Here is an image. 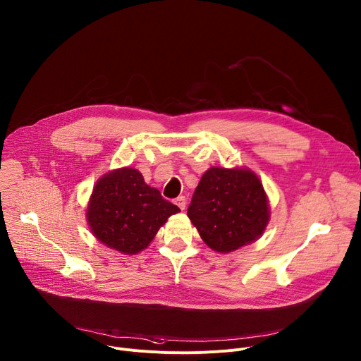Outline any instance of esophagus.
<instances>
[{"label": "esophagus", "mask_w": 361, "mask_h": 361, "mask_svg": "<svg viewBox=\"0 0 361 361\" xmlns=\"http://www.w3.org/2000/svg\"><path fill=\"white\" fill-rule=\"evenodd\" d=\"M176 204H177L181 210H184V209H185V197H184V196H178V197L176 199Z\"/></svg>", "instance_id": "1"}]
</instances>
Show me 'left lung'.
<instances>
[{"label":"left lung","mask_w":361,"mask_h":361,"mask_svg":"<svg viewBox=\"0 0 361 361\" xmlns=\"http://www.w3.org/2000/svg\"><path fill=\"white\" fill-rule=\"evenodd\" d=\"M187 214L212 250L231 252L261 236L269 203L254 173L212 166L196 187Z\"/></svg>","instance_id":"obj_1"}]
</instances>
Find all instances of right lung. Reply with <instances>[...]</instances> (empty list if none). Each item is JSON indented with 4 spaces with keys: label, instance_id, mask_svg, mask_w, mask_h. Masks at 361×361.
<instances>
[{
    "label": "right lung",
    "instance_id": "1",
    "mask_svg": "<svg viewBox=\"0 0 361 361\" xmlns=\"http://www.w3.org/2000/svg\"><path fill=\"white\" fill-rule=\"evenodd\" d=\"M177 212L180 209L143 181L135 168H122L95 184L87 219L100 243L123 254H136Z\"/></svg>",
    "mask_w": 361,
    "mask_h": 361
}]
</instances>
